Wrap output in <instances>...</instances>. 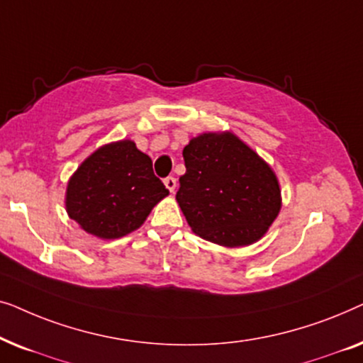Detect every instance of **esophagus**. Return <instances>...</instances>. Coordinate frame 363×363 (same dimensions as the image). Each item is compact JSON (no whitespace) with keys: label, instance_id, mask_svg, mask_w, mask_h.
I'll list each match as a JSON object with an SVG mask.
<instances>
[{"label":"esophagus","instance_id":"obj_1","mask_svg":"<svg viewBox=\"0 0 363 363\" xmlns=\"http://www.w3.org/2000/svg\"><path fill=\"white\" fill-rule=\"evenodd\" d=\"M163 183H165V186L170 190V193H175V188H177V180L173 177H167L165 180H163Z\"/></svg>","mask_w":363,"mask_h":363}]
</instances>
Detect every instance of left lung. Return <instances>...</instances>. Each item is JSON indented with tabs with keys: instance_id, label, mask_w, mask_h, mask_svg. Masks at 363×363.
Returning a JSON list of instances; mask_svg holds the SVG:
<instances>
[{
	"instance_id": "left-lung-1",
	"label": "left lung",
	"mask_w": 363,
	"mask_h": 363,
	"mask_svg": "<svg viewBox=\"0 0 363 363\" xmlns=\"http://www.w3.org/2000/svg\"><path fill=\"white\" fill-rule=\"evenodd\" d=\"M183 158L177 201L191 231L225 247L259 241L282 205L269 163L228 130L193 137Z\"/></svg>"
}]
</instances>
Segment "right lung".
I'll return each mask as SVG.
<instances>
[{
  "instance_id": "obj_1",
  "label": "right lung",
  "mask_w": 363,
  "mask_h": 363,
  "mask_svg": "<svg viewBox=\"0 0 363 363\" xmlns=\"http://www.w3.org/2000/svg\"><path fill=\"white\" fill-rule=\"evenodd\" d=\"M165 196L152 158L123 138L99 147L77 167L64 203L69 218L89 235L117 240L138 230Z\"/></svg>"
}]
</instances>
